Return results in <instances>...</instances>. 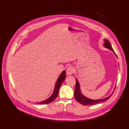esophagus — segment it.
I'll return each instance as SVG.
<instances>
[{
    "label": "esophagus",
    "mask_w": 129,
    "mask_h": 129,
    "mask_svg": "<svg viewBox=\"0 0 129 129\" xmlns=\"http://www.w3.org/2000/svg\"><path fill=\"white\" fill-rule=\"evenodd\" d=\"M74 72H75V70L73 67L72 66H69L66 70V74L67 75H71L74 73Z\"/></svg>",
    "instance_id": "obj_1"
}]
</instances>
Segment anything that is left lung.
Segmentation results:
<instances>
[{"instance_id": "8db88e82", "label": "left lung", "mask_w": 129, "mask_h": 129, "mask_svg": "<svg viewBox=\"0 0 129 129\" xmlns=\"http://www.w3.org/2000/svg\"><path fill=\"white\" fill-rule=\"evenodd\" d=\"M105 43H104V46L106 48H108L110 49L111 51H112L113 52H114L115 55H116V54L115 53L114 51H113V49L112 48V46L111 45L109 41L105 39ZM116 88V87H115ZM115 88L114 90L115 89ZM113 92L110 94L109 96H108V97H106L104 99H98V100H92L86 97H85L83 94L81 92L80 88V85L79 84V82L78 80L76 78V86H75V91H74V97H75L76 100L78 101V103L81 104L82 105H85V106H88V105H92L94 104H97L101 102H104V101H106L108 99H109L110 97L112 95Z\"/></svg>"}]
</instances>
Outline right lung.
<instances>
[{"label":"right lung","instance_id":"right-lung-1","mask_svg":"<svg viewBox=\"0 0 129 129\" xmlns=\"http://www.w3.org/2000/svg\"><path fill=\"white\" fill-rule=\"evenodd\" d=\"M65 75H66V72H65V71H64L62 73V74H60L58 79L57 80V82L55 85V88H54V91L51 95V96L44 101H41V102L37 103L38 104H41V105H45V104H49V103H51V102H52V101L57 97V96L58 95V90H59V89L60 87V85H62V83L63 82V81L64 80V79L65 78Z\"/></svg>","mask_w":129,"mask_h":129}]
</instances>
